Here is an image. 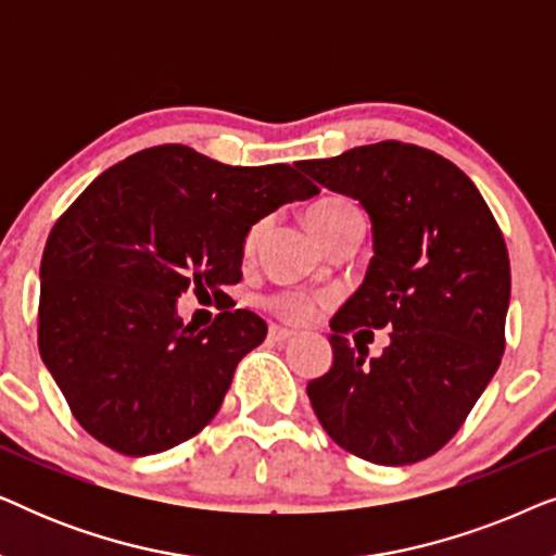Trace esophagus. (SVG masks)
I'll use <instances>...</instances> for the list:
<instances>
[{"label":"esophagus","instance_id":"34e87169","mask_svg":"<svg viewBox=\"0 0 556 556\" xmlns=\"http://www.w3.org/2000/svg\"><path fill=\"white\" fill-rule=\"evenodd\" d=\"M291 337H293V331L283 329V326H270V331H268V339L276 341V344H283V341H288Z\"/></svg>","mask_w":556,"mask_h":556}]
</instances>
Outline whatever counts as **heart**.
Masks as SVG:
<instances>
[{"label": "heart", "instance_id": "heart-1", "mask_svg": "<svg viewBox=\"0 0 556 556\" xmlns=\"http://www.w3.org/2000/svg\"><path fill=\"white\" fill-rule=\"evenodd\" d=\"M308 223L326 245V242L337 238L339 232L349 230V227H364V215L354 202L344 200V197H324V200L311 204ZM265 230H268V217L250 225V230L245 232L248 253H253V250L261 245ZM321 303L324 299H316V295L306 293H273L265 299V306H268L273 314H278L280 318L293 324L311 321V318L316 316V311L321 308Z\"/></svg>", "mask_w": 556, "mask_h": 556}]
</instances>
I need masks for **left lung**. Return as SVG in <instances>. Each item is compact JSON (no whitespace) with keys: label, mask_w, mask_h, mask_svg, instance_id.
<instances>
[{"label":"left lung","mask_w":556,"mask_h":556,"mask_svg":"<svg viewBox=\"0 0 556 556\" xmlns=\"http://www.w3.org/2000/svg\"><path fill=\"white\" fill-rule=\"evenodd\" d=\"M299 169L359 200L375 235L367 278L331 321V369L306 387L318 422L377 466L430 458L504 356L511 265L501 227L458 166L415 143H369ZM356 328L391 331L382 357L345 339Z\"/></svg>","instance_id":"obj_1"}]
</instances>
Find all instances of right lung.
I'll return each instance as SVG.
<instances>
[{
  "instance_id": "right-lung-1",
  "label": "right lung",
  "mask_w": 556,
  "mask_h": 556,
  "mask_svg": "<svg viewBox=\"0 0 556 556\" xmlns=\"http://www.w3.org/2000/svg\"><path fill=\"white\" fill-rule=\"evenodd\" d=\"M316 192L291 164L230 166L181 143L143 149L86 187L45 242L37 344L88 435L154 455L207 428L268 324L225 301L192 329L177 299L189 288L227 299L250 225Z\"/></svg>"
}]
</instances>
